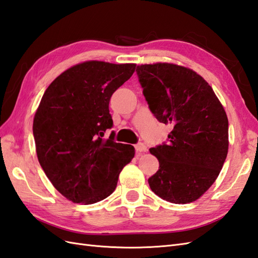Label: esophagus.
<instances>
[{
    "mask_svg": "<svg viewBox=\"0 0 258 258\" xmlns=\"http://www.w3.org/2000/svg\"><path fill=\"white\" fill-rule=\"evenodd\" d=\"M135 151L137 153H143L146 151V145L144 143H137L135 145Z\"/></svg>",
    "mask_w": 258,
    "mask_h": 258,
    "instance_id": "34e87169",
    "label": "esophagus"
}]
</instances>
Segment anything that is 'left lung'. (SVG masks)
I'll use <instances>...</instances> for the list:
<instances>
[{
  "mask_svg": "<svg viewBox=\"0 0 258 258\" xmlns=\"http://www.w3.org/2000/svg\"><path fill=\"white\" fill-rule=\"evenodd\" d=\"M136 74L149 110L171 124L167 142L149 149L159 161L148 178L153 192L171 203L196 201L211 187L229 149V121L209 83L172 63L142 64Z\"/></svg>",
  "mask_w": 258,
  "mask_h": 258,
  "instance_id": "obj_1",
  "label": "left lung"
}]
</instances>
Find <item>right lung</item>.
<instances>
[{
    "label": "right lung",
    "instance_id": "obj_1",
    "mask_svg": "<svg viewBox=\"0 0 258 258\" xmlns=\"http://www.w3.org/2000/svg\"><path fill=\"white\" fill-rule=\"evenodd\" d=\"M135 63L86 61L69 68L47 88L34 117L33 134L41 168L59 192L92 205L115 190L118 175L135 155L116 143L109 103Z\"/></svg>",
    "mask_w": 258,
    "mask_h": 258
}]
</instances>
